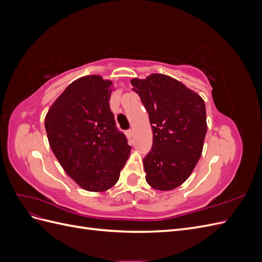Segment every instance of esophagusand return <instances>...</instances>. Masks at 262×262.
Returning <instances> with one entry per match:
<instances>
[{
	"mask_svg": "<svg viewBox=\"0 0 262 262\" xmlns=\"http://www.w3.org/2000/svg\"><path fill=\"white\" fill-rule=\"evenodd\" d=\"M126 137H128L129 139H131L133 137V130H128V131H126Z\"/></svg>",
	"mask_w": 262,
	"mask_h": 262,
	"instance_id": "esophagus-1",
	"label": "esophagus"
}]
</instances>
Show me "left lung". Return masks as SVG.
Here are the masks:
<instances>
[{
	"label": "left lung",
	"mask_w": 262,
	"mask_h": 262,
	"mask_svg": "<svg viewBox=\"0 0 262 262\" xmlns=\"http://www.w3.org/2000/svg\"><path fill=\"white\" fill-rule=\"evenodd\" d=\"M148 114L153 146L143 160L147 184L161 191L179 187L201 157L208 130L205 104L199 94L168 75L132 78Z\"/></svg>",
	"instance_id": "obj_1"
}]
</instances>
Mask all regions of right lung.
<instances>
[{
  "label": "right lung",
  "instance_id": "1",
  "mask_svg": "<svg viewBox=\"0 0 262 262\" xmlns=\"http://www.w3.org/2000/svg\"><path fill=\"white\" fill-rule=\"evenodd\" d=\"M113 87L112 81L99 75L77 78L45 118L49 145L62 168L92 192L116 185L131 150L124 134L117 131L110 110Z\"/></svg>",
  "mask_w": 262,
  "mask_h": 262
}]
</instances>
